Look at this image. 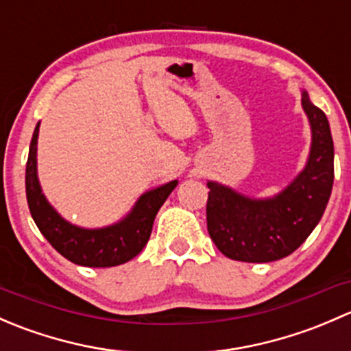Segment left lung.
Listing matches in <instances>:
<instances>
[{
	"label": "left lung",
	"mask_w": 351,
	"mask_h": 351,
	"mask_svg": "<svg viewBox=\"0 0 351 351\" xmlns=\"http://www.w3.org/2000/svg\"><path fill=\"white\" fill-rule=\"evenodd\" d=\"M313 143L307 165L292 183L271 198H250L208 182L207 229L231 260L268 263L289 256L321 221L335 180V147L326 115L302 91Z\"/></svg>",
	"instance_id": "left-lung-1"
}]
</instances>
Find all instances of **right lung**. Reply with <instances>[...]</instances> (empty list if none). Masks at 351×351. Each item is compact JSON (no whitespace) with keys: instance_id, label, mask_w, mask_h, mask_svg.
I'll return each instance as SVG.
<instances>
[{"instance_id":"add662e5","label":"right lung","mask_w":351,"mask_h":351,"mask_svg":"<svg viewBox=\"0 0 351 351\" xmlns=\"http://www.w3.org/2000/svg\"><path fill=\"white\" fill-rule=\"evenodd\" d=\"M38 123L34 130L25 169V189L30 214L38 231L58 253L81 267L107 268L127 263L149 241L158 210L178 185L176 180L141 195L132 210L117 224L101 229H83L69 224L44 197L37 178Z\"/></svg>"}]
</instances>
